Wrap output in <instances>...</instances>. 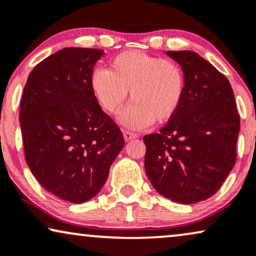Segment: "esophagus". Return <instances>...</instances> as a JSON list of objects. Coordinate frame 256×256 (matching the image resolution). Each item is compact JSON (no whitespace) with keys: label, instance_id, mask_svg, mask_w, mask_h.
Here are the masks:
<instances>
[{"label":"esophagus","instance_id":"obj_1","mask_svg":"<svg viewBox=\"0 0 256 256\" xmlns=\"http://www.w3.org/2000/svg\"><path fill=\"white\" fill-rule=\"evenodd\" d=\"M124 136L126 141H130V140H134V138H138V134H135V132H132L129 130H124Z\"/></svg>","mask_w":256,"mask_h":256}]
</instances>
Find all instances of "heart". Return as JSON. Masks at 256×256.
Returning <instances> with one entry per match:
<instances>
[{"label":"heart","instance_id":"1","mask_svg":"<svg viewBox=\"0 0 256 256\" xmlns=\"http://www.w3.org/2000/svg\"><path fill=\"white\" fill-rule=\"evenodd\" d=\"M89 84L100 106L110 114L120 109L129 90L132 102L121 120L129 128L141 129L176 114L184 96L186 74L172 60L127 50L112 60L109 69H95Z\"/></svg>","mask_w":256,"mask_h":256}]
</instances>
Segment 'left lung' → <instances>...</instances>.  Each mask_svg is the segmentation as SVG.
Wrapping results in <instances>:
<instances>
[{
	"label": "left lung",
	"mask_w": 256,
	"mask_h": 256,
	"mask_svg": "<svg viewBox=\"0 0 256 256\" xmlns=\"http://www.w3.org/2000/svg\"><path fill=\"white\" fill-rule=\"evenodd\" d=\"M184 68L182 104L158 134L144 138L146 174L158 194L182 204L216 193L236 161L240 116L224 74L198 52H167Z\"/></svg>",
	"instance_id": "left-lung-1"
}]
</instances>
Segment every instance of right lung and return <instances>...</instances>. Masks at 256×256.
Returning <instances> with one entry per match:
<instances>
[{
    "label": "right lung",
    "instance_id": "add662e5",
    "mask_svg": "<svg viewBox=\"0 0 256 256\" xmlns=\"http://www.w3.org/2000/svg\"><path fill=\"white\" fill-rule=\"evenodd\" d=\"M104 50L63 48L32 69L21 100L26 161L43 188L84 204L107 181L124 135L100 107L89 80Z\"/></svg>",
    "mask_w": 256,
    "mask_h": 256
}]
</instances>
